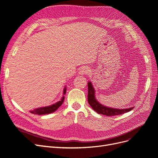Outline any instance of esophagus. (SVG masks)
I'll list each match as a JSON object with an SVG mask.
<instances>
[{
  "instance_id": "obj_1",
  "label": "esophagus",
  "mask_w": 158,
  "mask_h": 158,
  "mask_svg": "<svg viewBox=\"0 0 158 158\" xmlns=\"http://www.w3.org/2000/svg\"><path fill=\"white\" fill-rule=\"evenodd\" d=\"M89 70L87 67H82L80 69L79 73L80 74H88L89 73Z\"/></svg>"
}]
</instances>
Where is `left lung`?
<instances>
[{
    "mask_svg": "<svg viewBox=\"0 0 158 158\" xmlns=\"http://www.w3.org/2000/svg\"><path fill=\"white\" fill-rule=\"evenodd\" d=\"M88 102L89 106L92 107L95 111H96L99 114H104L107 116H114L121 114L125 113L131 111L134 107H130L128 109H113L111 107H107L100 104L95 98V90L92 86L91 82L88 84Z\"/></svg>",
    "mask_w": 158,
    "mask_h": 158,
    "instance_id": "obj_1",
    "label": "left lung"
}]
</instances>
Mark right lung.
<instances>
[{"label": "right lung", "instance_id": "add662e5", "mask_svg": "<svg viewBox=\"0 0 158 158\" xmlns=\"http://www.w3.org/2000/svg\"><path fill=\"white\" fill-rule=\"evenodd\" d=\"M66 88L64 89V94H66ZM64 96H63L61 100L58 102H56V103L52 105V106H47V107H40V108H37L33 110V111H31V113L34 114H49V113H52L55 112L56 110L58 109L59 107H60V106L64 102Z\"/></svg>", "mask_w": 158, "mask_h": 158}]
</instances>
